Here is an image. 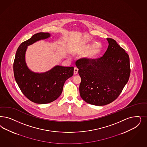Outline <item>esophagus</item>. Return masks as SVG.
<instances>
[{"mask_svg": "<svg viewBox=\"0 0 147 147\" xmlns=\"http://www.w3.org/2000/svg\"><path fill=\"white\" fill-rule=\"evenodd\" d=\"M78 72V69L76 68V67H74V74H77Z\"/></svg>", "mask_w": 147, "mask_h": 147, "instance_id": "34e87169", "label": "esophagus"}]
</instances>
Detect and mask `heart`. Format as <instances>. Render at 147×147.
I'll return each mask as SVG.
<instances>
[{
    "mask_svg": "<svg viewBox=\"0 0 147 147\" xmlns=\"http://www.w3.org/2000/svg\"><path fill=\"white\" fill-rule=\"evenodd\" d=\"M102 51V46L100 43L97 42L92 46L87 42L82 43L74 51V54L82 55L85 53V57L88 61H92L96 59Z\"/></svg>",
    "mask_w": 147,
    "mask_h": 147,
    "instance_id": "b5f03b06",
    "label": "heart"
}]
</instances>
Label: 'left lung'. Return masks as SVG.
<instances>
[{
    "label": "left lung",
    "instance_id": "obj_1",
    "mask_svg": "<svg viewBox=\"0 0 147 147\" xmlns=\"http://www.w3.org/2000/svg\"><path fill=\"white\" fill-rule=\"evenodd\" d=\"M107 49L100 58L80 59L76 66L81 77L80 95L86 102L104 106L114 101L129 80L130 59L116 41L107 38Z\"/></svg>",
    "mask_w": 147,
    "mask_h": 147
}]
</instances>
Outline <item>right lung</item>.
I'll return each mask as SVG.
<instances>
[{"mask_svg":"<svg viewBox=\"0 0 147 147\" xmlns=\"http://www.w3.org/2000/svg\"><path fill=\"white\" fill-rule=\"evenodd\" d=\"M51 36L48 32H39L22 43L16 51L13 63L14 76L21 91L30 100L39 104L57 99L62 93L65 81L74 73L73 67L57 65L43 73H35L28 68L26 61L28 47Z\"/></svg>","mask_w":147,"mask_h":147,"instance_id":"obj_1","label":"right lung"}]
</instances>
